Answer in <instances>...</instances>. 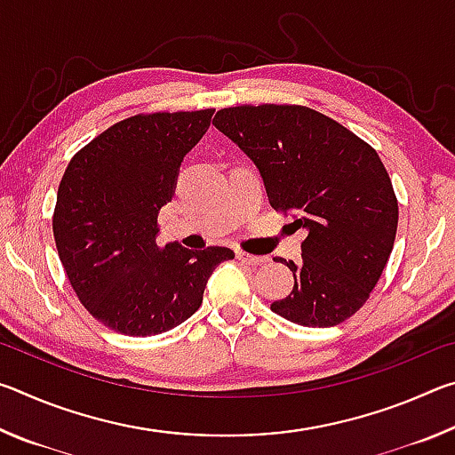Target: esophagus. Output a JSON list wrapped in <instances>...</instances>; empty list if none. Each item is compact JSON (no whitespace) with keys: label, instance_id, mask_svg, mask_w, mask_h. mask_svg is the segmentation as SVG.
I'll list each match as a JSON object with an SVG mask.
<instances>
[{"label":"esophagus","instance_id":"34e87169","mask_svg":"<svg viewBox=\"0 0 455 455\" xmlns=\"http://www.w3.org/2000/svg\"><path fill=\"white\" fill-rule=\"evenodd\" d=\"M236 259L241 260V263L249 265V267H260L267 263V257H257V255H249V252H243V251H236Z\"/></svg>","mask_w":455,"mask_h":455}]
</instances>
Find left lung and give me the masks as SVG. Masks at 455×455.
<instances>
[{
  "label": "left lung",
  "mask_w": 455,
  "mask_h": 455,
  "mask_svg": "<svg viewBox=\"0 0 455 455\" xmlns=\"http://www.w3.org/2000/svg\"><path fill=\"white\" fill-rule=\"evenodd\" d=\"M212 124L259 168L268 203L307 230L295 284L271 309L303 327H333L367 301L394 249L397 198L377 152L305 106H236Z\"/></svg>",
  "instance_id": "8db88e82"
}]
</instances>
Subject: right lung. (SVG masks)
Masks as SVG:
<instances>
[{
	"mask_svg": "<svg viewBox=\"0 0 455 455\" xmlns=\"http://www.w3.org/2000/svg\"><path fill=\"white\" fill-rule=\"evenodd\" d=\"M214 110L156 112L122 120L68 164L53 211V236L82 305L122 335L148 337L187 321L203 303L225 246L156 244L180 164Z\"/></svg>",
	"mask_w": 455,
	"mask_h": 455,
	"instance_id": "obj_1",
	"label": "right lung"
}]
</instances>
